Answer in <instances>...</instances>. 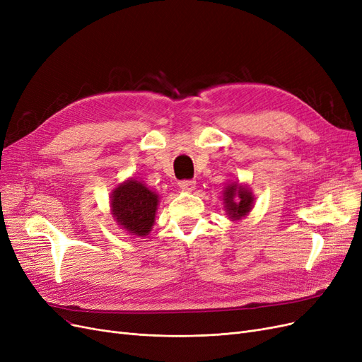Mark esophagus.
Listing matches in <instances>:
<instances>
[{"instance_id":"esophagus-1","label":"esophagus","mask_w":362,"mask_h":362,"mask_svg":"<svg viewBox=\"0 0 362 362\" xmlns=\"http://www.w3.org/2000/svg\"><path fill=\"white\" fill-rule=\"evenodd\" d=\"M178 185L182 192H193L196 187V181L194 180H182L178 182Z\"/></svg>"}]
</instances>
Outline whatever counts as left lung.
I'll list each match as a JSON object with an SVG mask.
<instances>
[{
    "mask_svg": "<svg viewBox=\"0 0 362 362\" xmlns=\"http://www.w3.org/2000/svg\"><path fill=\"white\" fill-rule=\"evenodd\" d=\"M223 204L224 209L232 220H240L250 213L253 208L255 196L241 184H229L223 192Z\"/></svg>",
    "mask_w": 362,
    "mask_h": 362,
    "instance_id": "obj_1",
    "label": "left lung"
}]
</instances>
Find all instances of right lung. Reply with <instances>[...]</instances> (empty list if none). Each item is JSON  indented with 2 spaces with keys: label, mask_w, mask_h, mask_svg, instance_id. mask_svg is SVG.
I'll use <instances>...</instances> for the list:
<instances>
[{
  "label": "right lung",
  "mask_w": 362,
  "mask_h": 362,
  "mask_svg": "<svg viewBox=\"0 0 362 362\" xmlns=\"http://www.w3.org/2000/svg\"><path fill=\"white\" fill-rule=\"evenodd\" d=\"M158 194L133 178L124 181L110 194V211L122 229L136 236H146L153 229Z\"/></svg>",
  "instance_id": "add662e5"
}]
</instances>
